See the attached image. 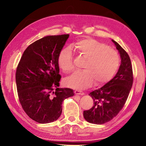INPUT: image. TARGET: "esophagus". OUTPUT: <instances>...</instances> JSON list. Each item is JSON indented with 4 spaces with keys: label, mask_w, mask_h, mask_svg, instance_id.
<instances>
[{
    "label": "esophagus",
    "mask_w": 146,
    "mask_h": 146,
    "mask_svg": "<svg viewBox=\"0 0 146 146\" xmlns=\"http://www.w3.org/2000/svg\"><path fill=\"white\" fill-rule=\"evenodd\" d=\"M75 94H76V95H84V92H82V90H75Z\"/></svg>",
    "instance_id": "34e87169"
}]
</instances>
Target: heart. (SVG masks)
<instances>
[{"instance_id": "1", "label": "heart", "mask_w": 146, "mask_h": 146, "mask_svg": "<svg viewBox=\"0 0 146 146\" xmlns=\"http://www.w3.org/2000/svg\"><path fill=\"white\" fill-rule=\"evenodd\" d=\"M75 48L80 55L86 58L84 70L77 71L66 80L68 86L83 89L91 86L102 85L109 81L116 73L120 65L117 52L103 42L92 38L77 41ZM59 68L65 73L75 69L74 58L69 48H64L58 56Z\"/></svg>"}]
</instances>
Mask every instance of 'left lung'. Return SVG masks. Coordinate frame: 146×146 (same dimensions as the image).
I'll list each match as a JSON object with an SVG mask.
<instances>
[{"mask_svg": "<svg viewBox=\"0 0 146 146\" xmlns=\"http://www.w3.org/2000/svg\"><path fill=\"white\" fill-rule=\"evenodd\" d=\"M120 54L121 64L116 75L102 88L90 93L94 106L83 111L87 122L103 124L115 117L124 106L133 83V71L129 54L112 40Z\"/></svg>", "mask_w": 146, "mask_h": 146, "instance_id": "obj_1", "label": "left lung"}]
</instances>
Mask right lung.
<instances>
[{
    "label": "right lung",
    "mask_w": 146,
    "mask_h": 146,
    "mask_svg": "<svg viewBox=\"0 0 146 146\" xmlns=\"http://www.w3.org/2000/svg\"><path fill=\"white\" fill-rule=\"evenodd\" d=\"M69 35L48 36L30 44L23 52L16 73L20 104L31 119L40 123L60 117L62 102L74 95L73 90L60 88L58 56Z\"/></svg>",
    "instance_id": "obj_1"
}]
</instances>
